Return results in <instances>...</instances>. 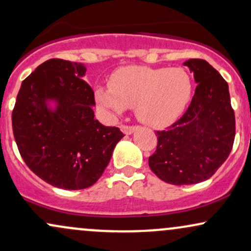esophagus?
Wrapping results in <instances>:
<instances>
[{
	"label": "esophagus",
	"mask_w": 251,
	"mask_h": 251,
	"mask_svg": "<svg viewBox=\"0 0 251 251\" xmlns=\"http://www.w3.org/2000/svg\"><path fill=\"white\" fill-rule=\"evenodd\" d=\"M120 129H122V132L124 134H126V135H129V134H132L134 132V129H135V127L134 126H127V125H122L120 126Z\"/></svg>",
	"instance_id": "1"
}]
</instances>
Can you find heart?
Wrapping results in <instances>:
<instances>
[{
	"instance_id": "obj_1",
	"label": "heart",
	"mask_w": 251,
	"mask_h": 251,
	"mask_svg": "<svg viewBox=\"0 0 251 251\" xmlns=\"http://www.w3.org/2000/svg\"><path fill=\"white\" fill-rule=\"evenodd\" d=\"M192 87L191 76L181 68L131 66L114 75L110 89L98 87L96 98L111 113L134 108L141 123L161 127L185 110Z\"/></svg>"
}]
</instances>
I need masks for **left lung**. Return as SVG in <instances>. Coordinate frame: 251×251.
Segmentation results:
<instances>
[{
  "mask_svg": "<svg viewBox=\"0 0 251 251\" xmlns=\"http://www.w3.org/2000/svg\"><path fill=\"white\" fill-rule=\"evenodd\" d=\"M194 74L191 105L166 131H158V146L149 165L159 179L175 186L209 179L228 158L235 138V114L228 83L203 59L183 63Z\"/></svg>",
  "mask_w": 251,
  "mask_h": 251,
  "instance_id": "8db88e82",
  "label": "left lung"
}]
</instances>
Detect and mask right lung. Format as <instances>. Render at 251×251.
<instances>
[{"label": "right lung", "instance_id": "obj_1", "mask_svg": "<svg viewBox=\"0 0 251 251\" xmlns=\"http://www.w3.org/2000/svg\"><path fill=\"white\" fill-rule=\"evenodd\" d=\"M86 66L49 59L22 81L13 131L26 166L62 189H84L104 173L124 134L95 118V93Z\"/></svg>", "mask_w": 251, "mask_h": 251}]
</instances>
